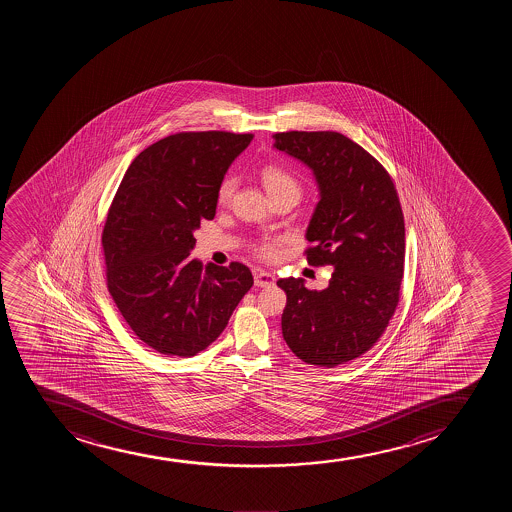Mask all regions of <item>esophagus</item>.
Masks as SVG:
<instances>
[{"label":"esophagus","mask_w":512,"mask_h":512,"mask_svg":"<svg viewBox=\"0 0 512 512\" xmlns=\"http://www.w3.org/2000/svg\"><path fill=\"white\" fill-rule=\"evenodd\" d=\"M275 283V277L268 271L259 270L254 273V285L256 287H270Z\"/></svg>","instance_id":"1"}]
</instances>
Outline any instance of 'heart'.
Returning <instances> with one entry per match:
<instances>
[{
    "mask_svg": "<svg viewBox=\"0 0 512 512\" xmlns=\"http://www.w3.org/2000/svg\"><path fill=\"white\" fill-rule=\"evenodd\" d=\"M261 181L265 184L266 191H268L271 198L283 193H294L300 198V184L297 183V179H294L277 165H266L265 169L261 171ZM234 189V179H225L220 189H218V201L229 203L232 194H234ZM258 254L261 258L277 259L278 254H280V242L275 241V239L261 242L258 246Z\"/></svg>",
    "mask_w": 512,
    "mask_h": 512,
    "instance_id": "heart-1",
    "label": "heart"
}]
</instances>
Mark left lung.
<instances>
[{
    "label": "left lung",
    "instance_id": "obj_1",
    "mask_svg": "<svg viewBox=\"0 0 512 512\" xmlns=\"http://www.w3.org/2000/svg\"><path fill=\"white\" fill-rule=\"evenodd\" d=\"M273 147L311 169L319 201L306 239L312 266H333L324 290L282 278L283 340L302 362L336 367L381 338L400 302L405 222L398 193L371 153L336 131H287Z\"/></svg>",
    "mask_w": 512,
    "mask_h": 512
}]
</instances>
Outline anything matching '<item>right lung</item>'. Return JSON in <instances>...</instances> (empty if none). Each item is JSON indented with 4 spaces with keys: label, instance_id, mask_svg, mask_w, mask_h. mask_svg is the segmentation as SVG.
<instances>
[{
    "label": "right lung",
    "instance_id": "right-lung-1",
    "mask_svg": "<svg viewBox=\"0 0 512 512\" xmlns=\"http://www.w3.org/2000/svg\"><path fill=\"white\" fill-rule=\"evenodd\" d=\"M253 135L176 133L131 162L102 232L107 288L138 338L167 357L217 340L253 275L242 263L189 258L193 232L212 220L225 172Z\"/></svg>",
    "mask_w": 512,
    "mask_h": 512
}]
</instances>
